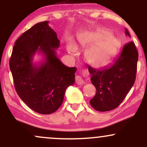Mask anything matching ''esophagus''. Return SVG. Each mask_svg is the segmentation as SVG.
Returning <instances> with one entry per match:
<instances>
[{
  "label": "esophagus",
  "instance_id": "obj_1",
  "mask_svg": "<svg viewBox=\"0 0 147 147\" xmlns=\"http://www.w3.org/2000/svg\"><path fill=\"white\" fill-rule=\"evenodd\" d=\"M75 82L77 84H79V85H81V84H83L84 83L83 79H82V77H81V76H76L75 77Z\"/></svg>",
  "mask_w": 147,
  "mask_h": 147
}]
</instances>
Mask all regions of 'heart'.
Here are the masks:
<instances>
[{
	"label": "heart",
	"mask_w": 147,
	"mask_h": 147,
	"mask_svg": "<svg viewBox=\"0 0 147 147\" xmlns=\"http://www.w3.org/2000/svg\"><path fill=\"white\" fill-rule=\"evenodd\" d=\"M79 41L83 46H88L96 43L85 52L87 63L96 68L107 65L117 55L121 46L119 38L106 30L84 34L79 37ZM68 50L75 52L77 49L73 45L69 47Z\"/></svg>",
	"instance_id": "heart-1"
}]
</instances>
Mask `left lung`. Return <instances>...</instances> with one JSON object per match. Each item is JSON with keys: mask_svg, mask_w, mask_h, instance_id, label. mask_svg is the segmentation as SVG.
<instances>
[{"mask_svg": "<svg viewBox=\"0 0 147 147\" xmlns=\"http://www.w3.org/2000/svg\"><path fill=\"white\" fill-rule=\"evenodd\" d=\"M125 34L131 37L126 28ZM138 59L137 49L131 41L124 45L119 56L109 68L97 70L89 67L91 82L97 92L90 101L94 109L100 112L111 111L122 102L136 80Z\"/></svg>", "mask_w": 147, "mask_h": 147, "instance_id": "left-lung-1", "label": "left lung"}]
</instances>
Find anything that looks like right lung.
<instances>
[{
	"label": "right lung",
	"mask_w": 147,
	"mask_h": 147,
	"mask_svg": "<svg viewBox=\"0 0 147 147\" xmlns=\"http://www.w3.org/2000/svg\"><path fill=\"white\" fill-rule=\"evenodd\" d=\"M49 21L36 23L15 42L9 68L18 96L28 107L40 114L55 112L62 104L65 91L75 83L77 68L66 66L56 50L60 41ZM36 52L44 59L34 63Z\"/></svg>",
	"instance_id": "right-lung-1"
}]
</instances>
